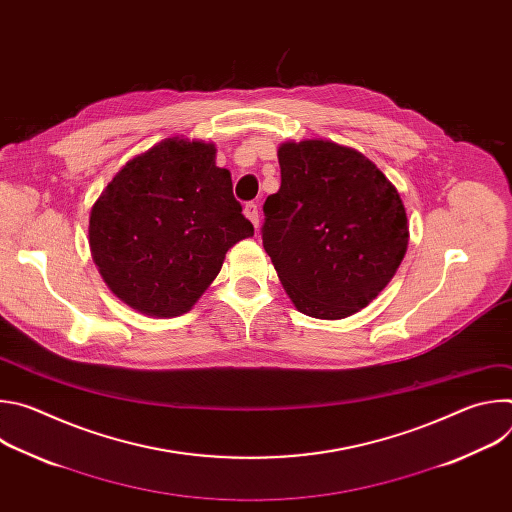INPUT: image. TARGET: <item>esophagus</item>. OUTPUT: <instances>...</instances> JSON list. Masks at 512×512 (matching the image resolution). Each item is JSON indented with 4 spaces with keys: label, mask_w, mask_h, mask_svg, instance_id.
<instances>
[{
    "label": "esophagus",
    "mask_w": 512,
    "mask_h": 512,
    "mask_svg": "<svg viewBox=\"0 0 512 512\" xmlns=\"http://www.w3.org/2000/svg\"><path fill=\"white\" fill-rule=\"evenodd\" d=\"M243 212H245V216L249 218V221L253 223V227L259 229V208H257V204L255 202H247Z\"/></svg>",
    "instance_id": "obj_1"
}]
</instances>
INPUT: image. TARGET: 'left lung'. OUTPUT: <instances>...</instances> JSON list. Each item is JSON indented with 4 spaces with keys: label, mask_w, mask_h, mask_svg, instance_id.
I'll use <instances>...</instances> for the list:
<instances>
[{
    "label": "left lung",
    "mask_w": 512,
    "mask_h": 512,
    "mask_svg": "<svg viewBox=\"0 0 512 512\" xmlns=\"http://www.w3.org/2000/svg\"><path fill=\"white\" fill-rule=\"evenodd\" d=\"M281 186L263 204V247L294 306L340 320L367 308L399 269L409 225L397 188L360 152L285 141Z\"/></svg>",
    "instance_id": "8db88e82"
}]
</instances>
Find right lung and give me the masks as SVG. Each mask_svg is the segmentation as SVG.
Instances as JSON below:
<instances>
[{
    "label": "right lung",
    "instance_id": "obj_1",
    "mask_svg": "<svg viewBox=\"0 0 512 512\" xmlns=\"http://www.w3.org/2000/svg\"><path fill=\"white\" fill-rule=\"evenodd\" d=\"M214 158V143L168 137L129 160L91 208L93 261L113 294L145 316L186 314L227 251L253 237L231 172Z\"/></svg>",
    "mask_w": 512,
    "mask_h": 512
}]
</instances>
